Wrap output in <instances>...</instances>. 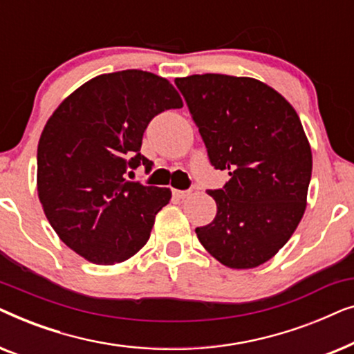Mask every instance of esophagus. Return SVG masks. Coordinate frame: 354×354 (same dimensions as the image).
<instances>
[{"label": "esophagus", "mask_w": 354, "mask_h": 354, "mask_svg": "<svg viewBox=\"0 0 354 354\" xmlns=\"http://www.w3.org/2000/svg\"><path fill=\"white\" fill-rule=\"evenodd\" d=\"M190 193V190H174V196L178 198V200H183V198H187Z\"/></svg>", "instance_id": "1"}]
</instances>
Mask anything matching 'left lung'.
I'll list each match as a JSON object with an SVG mask.
<instances>
[{
  "label": "left lung",
  "mask_w": 354,
  "mask_h": 354,
  "mask_svg": "<svg viewBox=\"0 0 354 354\" xmlns=\"http://www.w3.org/2000/svg\"><path fill=\"white\" fill-rule=\"evenodd\" d=\"M207 156L229 171L209 190L214 221L195 229L212 258L230 269L264 264L287 243L306 211L313 154L297 111L251 77L203 74L176 79Z\"/></svg>",
  "instance_id": "left-lung-1"
}]
</instances>
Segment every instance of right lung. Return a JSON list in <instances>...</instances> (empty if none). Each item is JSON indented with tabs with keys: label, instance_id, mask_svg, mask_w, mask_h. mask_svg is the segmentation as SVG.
Masks as SVG:
<instances>
[{
	"label": "right lung",
	"instance_id": "right-lung-1",
	"mask_svg": "<svg viewBox=\"0 0 354 354\" xmlns=\"http://www.w3.org/2000/svg\"><path fill=\"white\" fill-rule=\"evenodd\" d=\"M164 77L129 69L85 82L57 106L37 151V192L57 236L95 264L124 263L147 245L171 188L129 182L154 115L182 108Z\"/></svg>",
	"mask_w": 354,
	"mask_h": 354
}]
</instances>
